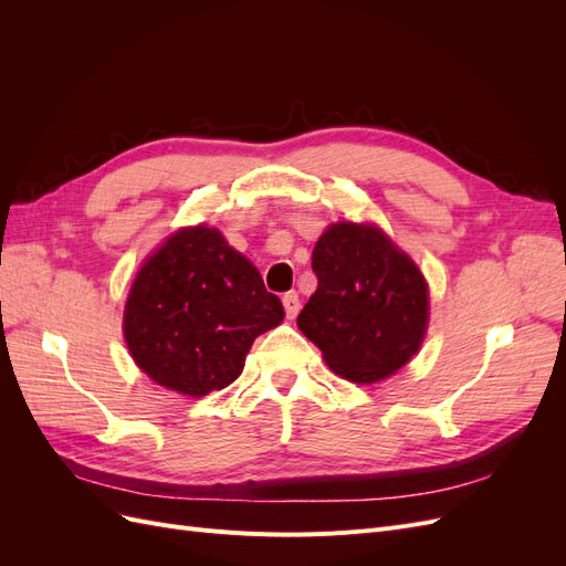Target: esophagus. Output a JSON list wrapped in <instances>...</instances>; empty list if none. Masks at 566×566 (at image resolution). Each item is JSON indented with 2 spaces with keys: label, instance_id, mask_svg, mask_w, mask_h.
I'll return each mask as SVG.
<instances>
[{
  "label": "esophagus",
  "instance_id": "34e87169",
  "mask_svg": "<svg viewBox=\"0 0 566 566\" xmlns=\"http://www.w3.org/2000/svg\"><path fill=\"white\" fill-rule=\"evenodd\" d=\"M283 306H285L287 318H295L300 314V295L295 293V290H293V293L283 295Z\"/></svg>",
  "mask_w": 566,
  "mask_h": 566
}]
</instances>
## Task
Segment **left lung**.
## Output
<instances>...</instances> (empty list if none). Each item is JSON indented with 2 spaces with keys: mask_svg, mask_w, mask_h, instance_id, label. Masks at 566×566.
<instances>
[{
  "mask_svg": "<svg viewBox=\"0 0 566 566\" xmlns=\"http://www.w3.org/2000/svg\"><path fill=\"white\" fill-rule=\"evenodd\" d=\"M316 293L297 328L345 380L370 385L397 373L422 345L430 293L420 269L373 224L339 221L312 254Z\"/></svg>",
  "mask_w": 566,
  "mask_h": 566,
  "instance_id": "left-lung-1",
  "label": "left lung"
}]
</instances>
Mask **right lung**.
Returning <instances> with one entry per match:
<instances>
[{
	"instance_id": "1",
	"label": "right lung",
	"mask_w": 566,
	"mask_h": 566,
	"mask_svg": "<svg viewBox=\"0 0 566 566\" xmlns=\"http://www.w3.org/2000/svg\"><path fill=\"white\" fill-rule=\"evenodd\" d=\"M285 312L260 271L210 227L175 231L136 273L123 331L153 382L205 397L243 373L254 337Z\"/></svg>"
}]
</instances>
